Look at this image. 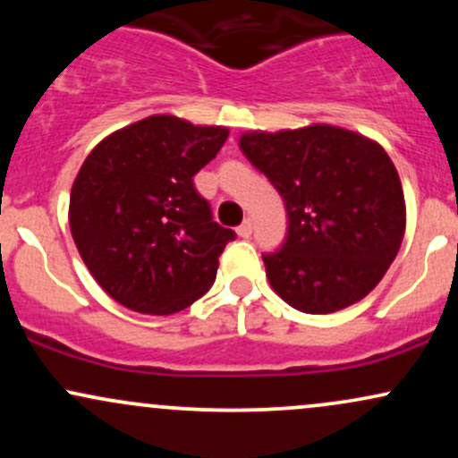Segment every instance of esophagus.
I'll list each match as a JSON object with an SVG mask.
<instances>
[{
  "mask_svg": "<svg viewBox=\"0 0 458 458\" xmlns=\"http://www.w3.org/2000/svg\"><path fill=\"white\" fill-rule=\"evenodd\" d=\"M251 230H254V224H251V219H245V222L236 228V234H239L241 239H250Z\"/></svg>",
  "mask_w": 458,
  "mask_h": 458,
  "instance_id": "esophagus-1",
  "label": "esophagus"
}]
</instances>
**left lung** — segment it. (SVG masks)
<instances>
[{"label": "left lung", "mask_w": 458, "mask_h": 458, "mask_svg": "<svg viewBox=\"0 0 458 458\" xmlns=\"http://www.w3.org/2000/svg\"><path fill=\"white\" fill-rule=\"evenodd\" d=\"M239 148L286 204L288 233L265 254L288 306L329 314L364 299L401 250V178L377 141L331 124L239 138Z\"/></svg>", "instance_id": "1"}]
</instances>
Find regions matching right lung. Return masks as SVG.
I'll list each match as a JSON object with an SVG mask.
<instances>
[{
    "mask_svg": "<svg viewBox=\"0 0 458 458\" xmlns=\"http://www.w3.org/2000/svg\"><path fill=\"white\" fill-rule=\"evenodd\" d=\"M225 140V127L148 115L107 135L83 161L68 224L94 280L124 308L165 317L213 286L236 234L213 222L193 176Z\"/></svg>",
    "mask_w": 458,
    "mask_h": 458,
    "instance_id": "right-lung-1",
    "label": "right lung"
}]
</instances>
